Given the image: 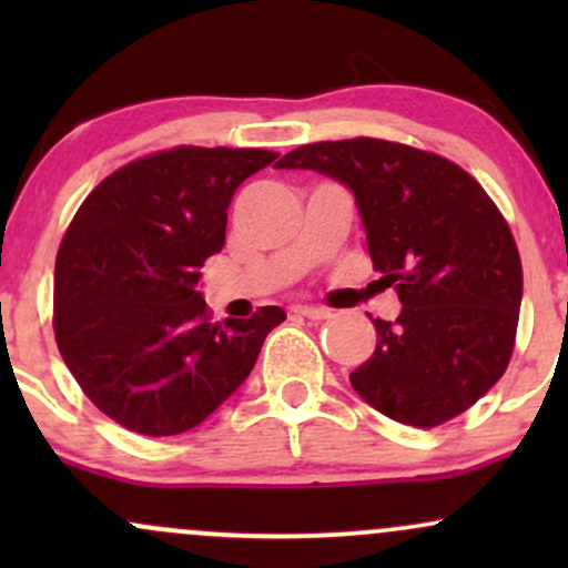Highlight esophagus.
Segmentation results:
<instances>
[{
	"label": "esophagus",
	"mask_w": 568,
	"mask_h": 568,
	"mask_svg": "<svg viewBox=\"0 0 568 568\" xmlns=\"http://www.w3.org/2000/svg\"><path fill=\"white\" fill-rule=\"evenodd\" d=\"M293 312H296V315L310 317V321H328V317H331V312H328V310H323V306H306V304H298V306H293Z\"/></svg>",
	"instance_id": "obj_1"
}]
</instances>
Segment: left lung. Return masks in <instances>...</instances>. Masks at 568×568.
Masks as SVG:
<instances>
[{
  "label": "left lung",
  "mask_w": 568,
  "mask_h": 568,
  "mask_svg": "<svg viewBox=\"0 0 568 568\" xmlns=\"http://www.w3.org/2000/svg\"><path fill=\"white\" fill-rule=\"evenodd\" d=\"M277 168L355 194L379 283L403 304L395 323L374 321L355 393L410 427L443 425L486 395L510 363L524 270L484 186L452 160L379 139L306 143Z\"/></svg>",
  "instance_id": "left-lung-1"
}]
</instances>
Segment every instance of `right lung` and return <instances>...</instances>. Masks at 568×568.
Here are the masks:
<instances>
[{"label":"right lung","instance_id":"obj_1","mask_svg":"<svg viewBox=\"0 0 568 568\" xmlns=\"http://www.w3.org/2000/svg\"><path fill=\"white\" fill-rule=\"evenodd\" d=\"M264 149L179 146L130 162L82 202L55 258L53 328L74 379L133 433L197 427L247 379L266 334L262 306L211 323L200 266L224 247L226 207Z\"/></svg>","mask_w":568,"mask_h":568}]
</instances>
